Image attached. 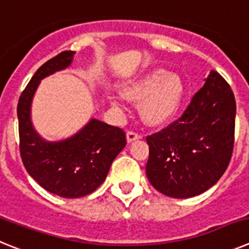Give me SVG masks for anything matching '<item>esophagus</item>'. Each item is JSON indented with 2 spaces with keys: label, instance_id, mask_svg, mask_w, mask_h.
Masks as SVG:
<instances>
[{
  "label": "esophagus",
  "instance_id": "obj_1",
  "mask_svg": "<svg viewBox=\"0 0 249 249\" xmlns=\"http://www.w3.org/2000/svg\"><path fill=\"white\" fill-rule=\"evenodd\" d=\"M126 137H127V142H128V143H131V142H133V141L140 140V138L142 137V136H141L140 133H137V132L128 131V132H127Z\"/></svg>",
  "mask_w": 249,
  "mask_h": 249
}]
</instances>
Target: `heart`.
<instances>
[{
  "mask_svg": "<svg viewBox=\"0 0 249 249\" xmlns=\"http://www.w3.org/2000/svg\"><path fill=\"white\" fill-rule=\"evenodd\" d=\"M184 85L178 74L155 68L129 82L123 94L141 101L140 113L148 124H160L172 118L181 106Z\"/></svg>",
  "mask_w": 249,
  "mask_h": 249,
  "instance_id": "heart-1",
  "label": "heart"
}]
</instances>
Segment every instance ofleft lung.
Wrapping results in <instances>:
<instances>
[{"label": "left lung", "instance_id": "8db88e82", "mask_svg": "<svg viewBox=\"0 0 249 249\" xmlns=\"http://www.w3.org/2000/svg\"><path fill=\"white\" fill-rule=\"evenodd\" d=\"M234 123L231 86L211 71L181 117L147 136L146 175L152 186L172 198H188L211 188L230 164Z\"/></svg>", "mask_w": 249, "mask_h": 249}]
</instances>
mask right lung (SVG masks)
Returning <instances> with one entry per match:
<instances>
[{
	"mask_svg": "<svg viewBox=\"0 0 249 249\" xmlns=\"http://www.w3.org/2000/svg\"><path fill=\"white\" fill-rule=\"evenodd\" d=\"M73 51H63L36 71L17 105L19 153L28 175L48 192L80 198L105 182L113 160L126 146L120 127L92 118L78 133L59 142H47L34 129L31 103L42 78L71 65Z\"/></svg>",
	"mask_w": 249,
	"mask_h": 249,
	"instance_id": "right-lung-1",
	"label": "right lung"
}]
</instances>
